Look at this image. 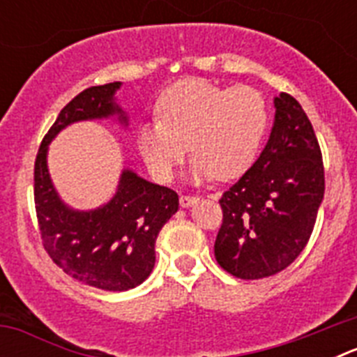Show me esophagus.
<instances>
[{"label":"esophagus","instance_id":"34e87169","mask_svg":"<svg viewBox=\"0 0 357 357\" xmlns=\"http://www.w3.org/2000/svg\"><path fill=\"white\" fill-rule=\"evenodd\" d=\"M181 206L182 207H191L198 202V197H191V195H181Z\"/></svg>","mask_w":357,"mask_h":357}]
</instances>
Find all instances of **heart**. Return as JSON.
Masks as SVG:
<instances>
[{
	"instance_id": "heart-1",
	"label": "heart",
	"mask_w": 357,
	"mask_h": 357,
	"mask_svg": "<svg viewBox=\"0 0 357 357\" xmlns=\"http://www.w3.org/2000/svg\"><path fill=\"white\" fill-rule=\"evenodd\" d=\"M157 119L137 130V148L157 181H169L188 150L197 181H232L247 172L266 134L268 107L252 87H223L204 78L169 85L157 100Z\"/></svg>"
}]
</instances>
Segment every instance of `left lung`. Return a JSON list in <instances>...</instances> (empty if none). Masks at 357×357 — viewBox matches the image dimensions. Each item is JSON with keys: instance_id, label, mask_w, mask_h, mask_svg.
Returning a JSON list of instances; mask_svg holds the SVG:
<instances>
[{"instance_id": "8db88e82", "label": "left lung", "mask_w": 357, "mask_h": 357, "mask_svg": "<svg viewBox=\"0 0 357 357\" xmlns=\"http://www.w3.org/2000/svg\"><path fill=\"white\" fill-rule=\"evenodd\" d=\"M273 103L275 121L259 159L220 198L214 257L245 280L275 275L301 255L326 191L320 144L304 109L288 93Z\"/></svg>"}]
</instances>
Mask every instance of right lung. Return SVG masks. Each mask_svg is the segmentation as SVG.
Here are the masks:
<instances>
[{
    "mask_svg": "<svg viewBox=\"0 0 357 357\" xmlns=\"http://www.w3.org/2000/svg\"><path fill=\"white\" fill-rule=\"evenodd\" d=\"M121 82L96 85L75 96L44 135L33 168V197L44 250L73 279L105 291L139 286L155 264V239L178 211V195L123 169L118 191L94 211L69 209L59 198L46 164L48 144L62 128L85 119L127 114L114 102Z\"/></svg>",
    "mask_w": 357,
    "mask_h": 357,
    "instance_id": "1",
    "label": "right lung"
}]
</instances>
